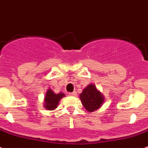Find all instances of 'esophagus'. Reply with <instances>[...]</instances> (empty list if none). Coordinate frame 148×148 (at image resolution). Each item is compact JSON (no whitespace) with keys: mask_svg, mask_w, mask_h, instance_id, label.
I'll list each match as a JSON object with an SVG mask.
<instances>
[{"mask_svg":"<svg viewBox=\"0 0 148 148\" xmlns=\"http://www.w3.org/2000/svg\"><path fill=\"white\" fill-rule=\"evenodd\" d=\"M77 95V92L74 91V92H69V96H71V97H75Z\"/></svg>","mask_w":148,"mask_h":148,"instance_id":"34e87169","label":"esophagus"}]
</instances>
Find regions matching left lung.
I'll use <instances>...</instances> for the list:
<instances>
[{
	"instance_id": "obj_1",
	"label": "left lung",
	"mask_w": 148,
	"mask_h": 148,
	"mask_svg": "<svg viewBox=\"0 0 148 148\" xmlns=\"http://www.w3.org/2000/svg\"><path fill=\"white\" fill-rule=\"evenodd\" d=\"M79 97L85 108L89 112H93L99 108L105 100L102 94L92 84L83 89Z\"/></svg>"
}]
</instances>
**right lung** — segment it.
Returning <instances> with one entry per match:
<instances>
[{
  "instance_id": "right-lung-1",
  "label": "right lung",
  "mask_w": 148,
  "mask_h": 148,
  "mask_svg": "<svg viewBox=\"0 0 148 148\" xmlns=\"http://www.w3.org/2000/svg\"><path fill=\"white\" fill-rule=\"evenodd\" d=\"M63 97H65L64 94L60 93L56 94L51 89H49L45 97V108L48 110H54L58 107V102Z\"/></svg>"
}]
</instances>
